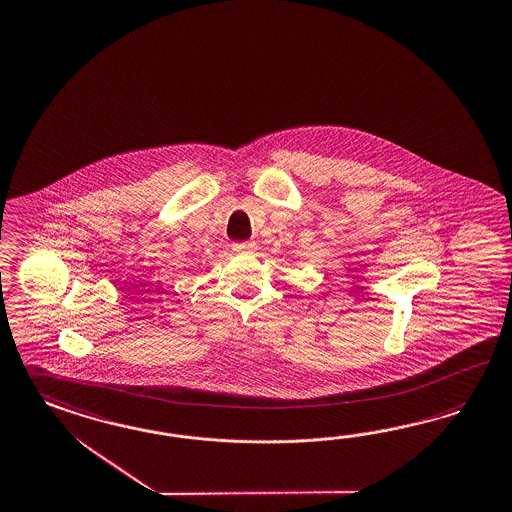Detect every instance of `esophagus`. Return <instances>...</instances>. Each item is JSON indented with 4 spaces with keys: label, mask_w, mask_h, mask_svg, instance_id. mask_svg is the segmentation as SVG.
Segmentation results:
<instances>
[{
    "label": "esophagus",
    "mask_w": 512,
    "mask_h": 512,
    "mask_svg": "<svg viewBox=\"0 0 512 512\" xmlns=\"http://www.w3.org/2000/svg\"><path fill=\"white\" fill-rule=\"evenodd\" d=\"M234 250L239 252V254H249V252H254V250H256V245H254V243H250V241H247V243H236V245H234Z\"/></svg>",
    "instance_id": "esophagus-1"
}]
</instances>
